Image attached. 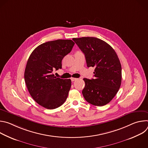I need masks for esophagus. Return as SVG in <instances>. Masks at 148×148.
Here are the masks:
<instances>
[{"label":"esophagus","instance_id":"obj_1","mask_svg":"<svg viewBox=\"0 0 148 148\" xmlns=\"http://www.w3.org/2000/svg\"><path fill=\"white\" fill-rule=\"evenodd\" d=\"M77 78H71V80L72 81H75V80H77Z\"/></svg>","mask_w":148,"mask_h":148}]
</instances>
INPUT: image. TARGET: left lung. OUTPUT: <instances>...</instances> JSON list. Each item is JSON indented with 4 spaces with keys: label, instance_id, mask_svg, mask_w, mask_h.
I'll return each mask as SVG.
<instances>
[{
    "label": "left lung",
    "instance_id": "1",
    "mask_svg": "<svg viewBox=\"0 0 148 148\" xmlns=\"http://www.w3.org/2000/svg\"><path fill=\"white\" fill-rule=\"evenodd\" d=\"M85 55L88 67H95L94 78H84L86 86L82 93L85 99L95 106L109 103L118 92L122 80L119 58L113 48L96 37L73 38Z\"/></svg>",
    "mask_w": 148,
    "mask_h": 148
}]
</instances>
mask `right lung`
<instances>
[{"label":"right lung","instance_id":"right-lung-1","mask_svg":"<svg viewBox=\"0 0 148 148\" xmlns=\"http://www.w3.org/2000/svg\"><path fill=\"white\" fill-rule=\"evenodd\" d=\"M71 40H57L43 43L30 54L25 71L27 90L41 106L53 110L66 101L71 86L70 79L57 78L54 70L61 69L62 58L71 52Z\"/></svg>","mask_w":148,"mask_h":148}]
</instances>
